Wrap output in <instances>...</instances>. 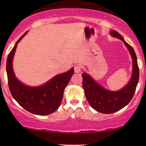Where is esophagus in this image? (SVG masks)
Listing matches in <instances>:
<instances>
[{
	"label": "esophagus",
	"instance_id": "esophagus-1",
	"mask_svg": "<svg viewBox=\"0 0 146 146\" xmlns=\"http://www.w3.org/2000/svg\"><path fill=\"white\" fill-rule=\"evenodd\" d=\"M81 65L80 64H76L74 66V72H80L81 71Z\"/></svg>",
	"mask_w": 146,
	"mask_h": 146
}]
</instances>
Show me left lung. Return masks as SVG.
Wrapping results in <instances>:
<instances>
[{
  "mask_svg": "<svg viewBox=\"0 0 146 146\" xmlns=\"http://www.w3.org/2000/svg\"><path fill=\"white\" fill-rule=\"evenodd\" d=\"M110 33L113 36L123 40L129 50L132 57L133 74L128 84L117 92L109 91L104 88L86 73L82 74V86L88 102L95 110L103 113H113L128 104L134 95L139 81V67L134 50L117 31L111 30Z\"/></svg>",
  "mask_w": 146,
  "mask_h": 146,
  "instance_id": "8db88e82",
  "label": "left lung"
}]
</instances>
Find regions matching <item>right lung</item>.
<instances>
[{"mask_svg":"<svg viewBox=\"0 0 146 146\" xmlns=\"http://www.w3.org/2000/svg\"><path fill=\"white\" fill-rule=\"evenodd\" d=\"M27 32L18 40L15 46L8 55L7 73L8 84L12 96L23 108L36 115H48L54 112L62 100L63 92L74 74V68L67 72L57 75L40 87L24 85L16 78L12 62L14 54L19 42Z\"/></svg>","mask_w":146,"mask_h":146,"instance_id":"right-lung-1","label":"right lung"}]
</instances>
